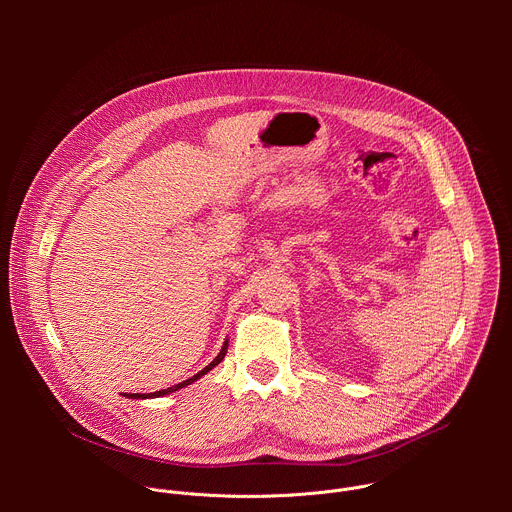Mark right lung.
<instances>
[{"mask_svg":"<svg viewBox=\"0 0 512 512\" xmlns=\"http://www.w3.org/2000/svg\"><path fill=\"white\" fill-rule=\"evenodd\" d=\"M227 348H229V340H225V344H223L221 352L216 354V358H214L210 364H206V367H204L202 371H198L194 377H190V379H186V381H182V383H178V385H172V387L162 389V391H156V393H123V397H127V399H152V397H164V395H170V393H174V391H178V389H184V387L192 385L194 381H198L200 377H204L208 371H212V369L216 367V364L225 358Z\"/></svg>","mask_w":512,"mask_h":512,"instance_id":"obj_1","label":"right lung"}]
</instances>
